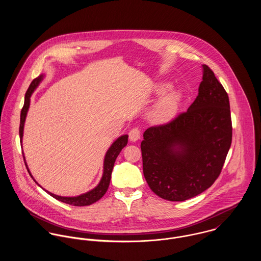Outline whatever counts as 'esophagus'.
<instances>
[{"mask_svg":"<svg viewBox=\"0 0 261 261\" xmlns=\"http://www.w3.org/2000/svg\"><path fill=\"white\" fill-rule=\"evenodd\" d=\"M128 137L132 142H136V141L140 140L141 139V129L139 127L132 128L128 133Z\"/></svg>","mask_w":261,"mask_h":261,"instance_id":"obj_1","label":"esophagus"}]
</instances>
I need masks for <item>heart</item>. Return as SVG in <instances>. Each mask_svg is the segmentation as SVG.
Segmentation results:
<instances>
[{"mask_svg":"<svg viewBox=\"0 0 261 261\" xmlns=\"http://www.w3.org/2000/svg\"><path fill=\"white\" fill-rule=\"evenodd\" d=\"M169 87L165 84L160 87V91H164ZM181 95L178 91H170L165 94L153 107L150 112V119L154 123H166L172 120L179 110Z\"/></svg>","mask_w":261,"mask_h":261,"instance_id":"1","label":"heart"}]
</instances>
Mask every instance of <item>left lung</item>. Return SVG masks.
I'll list each match as a JSON object with an SVG mask.
<instances>
[{"label":"left lung","instance_id":"obj_1","mask_svg":"<svg viewBox=\"0 0 261 261\" xmlns=\"http://www.w3.org/2000/svg\"><path fill=\"white\" fill-rule=\"evenodd\" d=\"M231 142L228 94L204 64L199 94L188 111L144 133L141 149L145 179L165 200L191 199L217 180Z\"/></svg>","mask_w":261,"mask_h":261}]
</instances>
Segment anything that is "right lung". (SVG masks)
Wrapping results in <instances>:
<instances>
[{"label": "right lung", "mask_w": 261, "mask_h": 261, "mask_svg": "<svg viewBox=\"0 0 261 261\" xmlns=\"http://www.w3.org/2000/svg\"><path fill=\"white\" fill-rule=\"evenodd\" d=\"M43 76H39L37 78H35L28 90L26 91V94H25V101H24V107L21 111V118H20V127H19V135H20V141L22 143V138H23V128H24V122H25V118H26V115H27V112H28V109H29V106H30V97L34 91V89L36 88L39 84V82L42 80ZM127 138L128 136H121L120 138H118L113 144L112 145V147L109 149V150L107 151V154H106V158H105V165H103V175H102V178H101V181L99 182V184L97 186L95 187L93 190L85 193V194H82L80 196H77V197H61V196H57V195H54L48 191H46L50 196H52L53 198H55L56 200L58 201H61L63 203H66V204H69V205H72V206H89L93 203H95L96 201H98L100 198H102V196L107 193L109 186H110V182H111V178H112V169H113V166H114V162L117 158V155L119 154L120 150L123 149L126 144H127ZM24 162H25V158H24ZM25 165H26V168L31 176V173L27 167V164L25 162ZM32 177V176H31ZM33 178V177H32ZM35 181V180H34ZM37 183V182H36Z\"/></svg>", "instance_id": "right-lung-1"}]
</instances>
